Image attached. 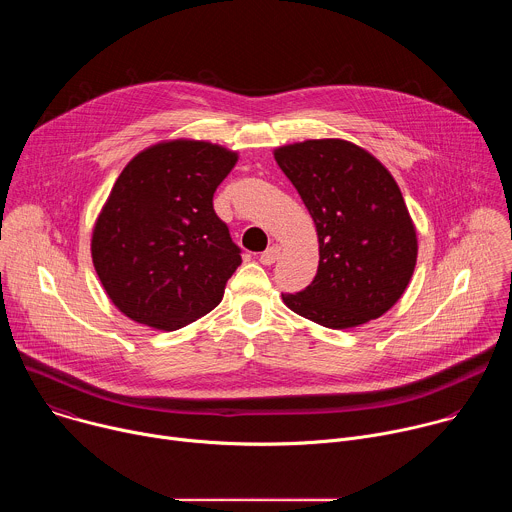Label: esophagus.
I'll return each instance as SVG.
<instances>
[{"label": "esophagus", "instance_id": "34e87169", "mask_svg": "<svg viewBox=\"0 0 512 512\" xmlns=\"http://www.w3.org/2000/svg\"><path fill=\"white\" fill-rule=\"evenodd\" d=\"M279 253H281V247H279V245H271L267 251H263V253L259 255V261H261L263 265H273V263L279 259Z\"/></svg>", "mask_w": 512, "mask_h": 512}]
</instances>
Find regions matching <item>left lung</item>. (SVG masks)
I'll return each instance as SVG.
<instances>
[{"mask_svg": "<svg viewBox=\"0 0 512 512\" xmlns=\"http://www.w3.org/2000/svg\"><path fill=\"white\" fill-rule=\"evenodd\" d=\"M318 231L320 263L298 294L296 314L334 330L383 316L403 296L417 261V235L389 170L344 139H308L275 150Z\"/></svg>", "mask_w": 512, "mask_h": 512, "instance_id": "obj_1", "label": "left lung"}]
</instances>
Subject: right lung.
I'll return each mask as SVG.
<instances>
[{
	"mask_svg": "<svg viewBox=\"0 0 512 512\" xmlns=\"http://www.w3.org/2000/svg\"><path fill=\"white\" fill-rule=\"evenodd\" d=\"M237 154L194 139L156 143L119 174L93 229L95 271L131 320L178 330L223 300L241 249L212 196Z\"/></svg>",
	"mask_w": 512,
	"mask_h": 512,
	"instance_id": "right-lung-1",
	"label": "right lung"
}]
</instances>
